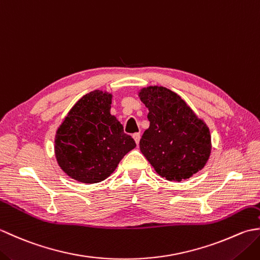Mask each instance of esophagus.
<instances>
[{
    "instance_id": "obj_1",
    "label": "esophagus",
    "mask_w": 260,
    "mask_h": 260,
    "mask_svg": "<svg viewBox=\"0 0 260 260\" xmlns=\"http://www.w3.org/2000/svg\"><path fill=\"white\" fill-rule=\"evenodd\" d=\"M133 139L135 140V143L137 145L140 144V139H141V134L140 133H134L133 134Z\"/></svg>"
}]
</instances>
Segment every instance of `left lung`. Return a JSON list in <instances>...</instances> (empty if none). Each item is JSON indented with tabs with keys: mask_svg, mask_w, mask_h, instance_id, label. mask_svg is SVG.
<instances>
[{
	"mask_svg": "<svg viewBox=\"0 0 260 260\" xmlns=\"http://www.w3.org/2000/svg\"><path fill=\"white\" fill-rule=\"evenodd\" d=\"M139 96L148 108L150 120L140 148L156 173L169 181L180 182L202 170L211 153L207 124L168 88L145 87Z\"/></svg>",
	"mask_w": 260,
	"mask_h": 260,
	"instance_id": "left-lung-1",
	"label": "left lung"
}]
</instances>
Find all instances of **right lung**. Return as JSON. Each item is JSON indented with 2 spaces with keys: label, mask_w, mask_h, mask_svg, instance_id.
Returning a JSON list of instances; mask_svg holds the SVG:
<instances>
[{
  "label": "right lung",
  "mask_w": 260,
  "mask_h": 260,
  "mask_svg": "<svg viewBox=\"0 0 260 260\" xmlns=\"http://www.w3.org/2000/svg\"><path fill=\"white\" fill-rule=\"evenodd\" d=\"M113 95L93 90L69 110L54 139L56 158L63 172L82 183H98L112 174L136 146L110 114Z\"/></svg>",
  "instance_id": "add662e5"
}]
</instances>
